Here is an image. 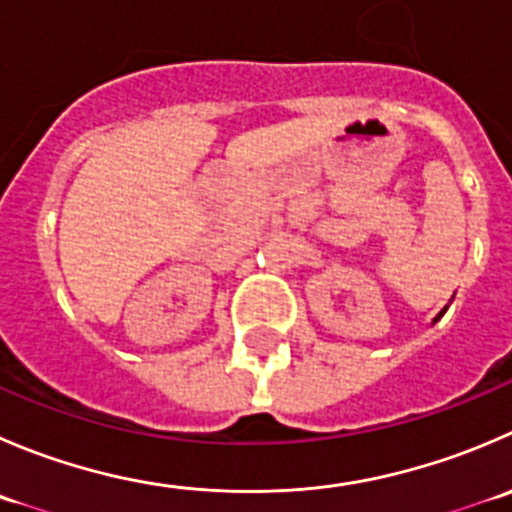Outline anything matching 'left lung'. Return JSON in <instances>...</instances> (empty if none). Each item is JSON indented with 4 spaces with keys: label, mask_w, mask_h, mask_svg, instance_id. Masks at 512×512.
Instances as JSON below:
<instances>
[{
    "label": "left lung",
    "mask_w": 512,
    "mask_h": 512,
    "mask_svg": "<svg viewBox=\"0 0 512 512\" xmlns=\"http://www.w3.org/2000/svg\"><path fill=\"white\" fill-rule=\"evenodd\" d=\"M443 312H445V310H443ZM443 312H440V315H438V317H443ZM438 317H435V320H438Z\"/></svg>",
    "instance_id": "obj_1"
}]
</instances>
